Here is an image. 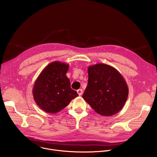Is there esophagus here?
Here are the masks:
<instances>
[{
  "instance_id": "obj_1",
  "label": "esophagus",
  "mask_w": 157,
  "mask_h": 157,
  "mask_svg": "<svg viewBox=\"0 0 157 157\" xmlns=\"http://www.w3.org/2000/svg\"><path fill=\"white\" fill-rule=\"evenodd\" d=\"M77 93L78 94L79 96H81L82 94V90L81 89H78V90H77Z\"/></svg>"
}]
</instances>
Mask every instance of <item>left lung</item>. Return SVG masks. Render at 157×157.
I'll return each instance as SVG.
<instances>
[{
    "label": "left lung",
    "instance_id": "1",
    "mask_svg": "<svg viewBox=\"0 0 157 157\" xmlns=\"http://www.w3.org/2000/svg\"><path fill=\"white\" fill-rule=\"evenodd\" d=\"M88 84L83 99L99 114L111 116L122 109L128 95V86L114 67L99 63L89 66Z\"/></svg>",
    "mask_w": 157,
    "mask_h": 157
}]
</instances>
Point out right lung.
<instances>
[{
  "label": "right lung",
  "mask_w": 157,
  "mask_h": 157,
  "mask_svg": "<svg viewBox=\"0 0 157 157\" xmlns=\"http://www.w3.org/2000/svg\"><path fill=\"white\" fill-rule=\"evenodd\" d=\"M68 69V64L54 61L47 65L36 79L32 91L33 98L46 113H58L78 96L66 75Z\"/></svg>",
  "instance_id": "right-lung-1"
}]
</instances>
